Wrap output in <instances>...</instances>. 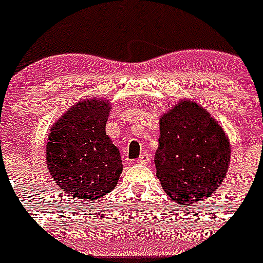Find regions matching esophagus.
Returning a JSON list of instances; mask_svg holds the SVG:
<instances>
[{
  "instance_id": "esophagus-1",
  "label": "esophagus",
  "mask_w": 263,
  "mask_h": 263,
  "mask_svg": "<svg viewBox=\"0 0 263 263\" xmlns=\"http://www.w3.org/2000/svg\"><path fill=\"white\" fill-rule=\"evenodd\" d=\"M151 161H152L151 154H148L145 152V153H143L141 156L139 157V158L136 159V163H140V165H146V163H149Z\"/></svg>"
}]
</instances>
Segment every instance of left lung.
<instances>
[{"mask_svg": "<svg viewBox=\"0 0 263 263\" xmlns=\"http://www.w3.org/2000/svg\"><path fill=\"white\" fill-rule=\"evenodd\" d=\"M157 176L176 203L195 205L218 190L231 148L222 127L200 105L181 101L159 119Z\"/></svg>", "mask_w": 263, "mask_h": 263, "instance_id": "left-lung-1", "label": "left lung"}]
</instances>
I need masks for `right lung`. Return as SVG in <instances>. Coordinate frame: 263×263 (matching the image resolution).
I'll list each match as a JSON object with an SVG mask.
<instances>
[{
  "mask_svg": "<svg viewBox=\"0 0 263 263\" xmlns=\"http://www.w3.org/2000/svg\"><path fill=\"white\" fill-rule=\"evenodd\" d=\"M109 112L106 101L85 98L70 107L49 134V173L71 197L100 200L117 185L123 165L105 131Z\"/></svg>",
  "mask_w": 263,
  "mask_h": 263,
  "instance_id": "obj_1",
  "label": "right lung"
}]
</instances>
